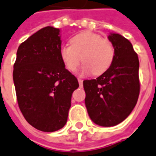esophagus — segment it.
Segmentation results:
<instances>
[{
  "label": "esophagus",
  "mask_w": 156,
  "mask_h": 156,
  "mask_svg": "<svg viewBox=\"0 0 156 156\" xmlns=\"http://www.w3.org/2000/svg\"><path fill=\"white\" fill-rule=\"evenodd\" d=\"M78 83H79V85L80 86H82L83 85V79H81V78H78Z\"/></svg>",
  "instance_id": "34e87169"
}]
</instances>
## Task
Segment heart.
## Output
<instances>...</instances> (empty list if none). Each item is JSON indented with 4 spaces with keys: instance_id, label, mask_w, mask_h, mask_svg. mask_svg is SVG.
<instances>
[{
    "instance_id": "heart-1",
    "label": "heart",
    "mask_w": 156,
    "mask_h": 156,
    "mask_svg": "<svg viewBox=\"0 0 156 156\" xmlns=\"http://www.w3.org/2000/svg\"><path fill=\"white\" fill-rule=\"evenodd\" d=\"M71 46H62L59 56L69 72H75L82 60L84 62L80 73L101 75L110 67L115 58V48L107 39L93 32L84 31L73 36Z\"/></svg>"
}]
</instances>
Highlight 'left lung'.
Wrapping results in <instances>:
<instances>
[{
  "instance_id": "8db88e82",
  "label": "left lung",
  "mask_w": 156,
  "mask_h": 156,
  "mask_svg": "<svg viewBox=\"0 0 156 156\" xmlns=\"http://www.w3.org/2000/svg\"><path fill=\"white\" fill-rule=\"evenodd\" d=\"M108 39L115 48L110 67L96 79L83 82L89 115L103 127L115 126L125 120L140 93L139 59L132 44L118 34H110Z\"/></svg>"
}]
</instances>
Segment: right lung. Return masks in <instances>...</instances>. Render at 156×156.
<instances>
[{"label":"right lung","instance_id":"right-lung-1","mask_svg":"<svg viewBox=\"0 0 156 156\" xmlns=\"http://www.w3.org/2000/svg\"><path fill=\"white\" fill-rule=\"evenodd\" d=\"M59 29L46 27L20 45L14 65L18 105L27 122L44 132L60 129L67 122L77 78L59 56Z\"/></svg>","mask_w":156,"mask_h":156}]
</instances>
